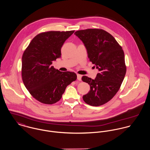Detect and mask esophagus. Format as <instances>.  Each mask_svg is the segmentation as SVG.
<instances>
[{
    "label": "esophagus",
    "mask_w": 150,
    "mask_h": 150,
    "mask_svg": "<svg viewBox=\"0 0 150 150\" xmlns=\"http://www.w3.org/2000/svg\"><path fill=\"white\" fill-rule=\"evenodd\" d=\"M77 79H78V81H81V79H82V75H79V74H78V75H77Z\"/></svg>",
    "instance_id": "obj_1"
}]
</instances>
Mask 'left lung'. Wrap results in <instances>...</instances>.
Here are the masks:
<instances>
[{
    "label": "left lung",
    "instance_id": "1",
    "mask_svg": "<svg viewBox=\"0 0 150 150\" xmlns=\"http://www.w3.org/2000/svg\"><path fill=\"white\" fill-rule=\"evenodd\" d=\"M75 35L82 41L89 60L99 70L95 79L82 76V80L90 86L83 100L93 106L102 105L114 97L124 79L127 67L124 51L115 38L102 29L78 30Z\"/></svg>",
    "mask_w": 150,
    "mask_h": 150
}]
</instances>
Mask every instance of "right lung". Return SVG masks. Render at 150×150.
<instances>
[{
    "label": "right lung",
    "instance_id": "add662e5",
    "mask_svg": "<svg viewBox=\"0 0 150 150\" xmlns=\"http://www.w3.org/2000/svg\"><path fill=\"white\" fill-rule=\"evenodd\" d=\"M74 30L50 31L37 34L25 50L22 57V78L35 100L53 104L62 98L67 86L77 76L73 72L56 69L53 61L61 56V48Z\"/></svg>",
    "mask_w": 150,
    "mask_h": 150
}]
</instances>
